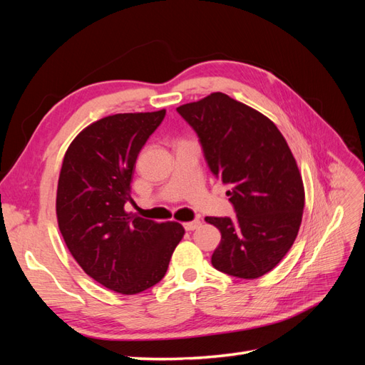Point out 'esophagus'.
Returning <instances> with one entry per match:
<instances>
[{"label": "esophagus", "mask_w": 365, "mask_h": 365, "mask_svg": "<svg viewBox=\"0 0 365 365\" xmlns=\"http://www.w3.org/2000/svg\"><path fill=\"white\" fill-rule=\"evenodd\" d=\"M200 225H201V220H200V219L190 220V222H184V228H185L187 231H193V230H196Z\"/></svg>", "instance_id": "34e87169"}]
</instances>
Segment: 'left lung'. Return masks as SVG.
Listing matches in <instances>:
<instances>
[{"mask_svg":"<svg viewBox=\"0 0 365 365\" xmlns=\"http://www.w3.org/2000/svg\"><path fill=\"white\" fill-rule=\"evenodd\" d=\"M176 111L200 137L210 170L230 187L236 217L205 220L220 231L212 264L239 279L277 267L302 225L304 187L282 132L256 109L212 93Z\"/></svg>","mask_w":365,"mask_h":365,"instance_id":"8db88e82","label":"left lung"}]
</instances>
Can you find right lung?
Masks as SVG:
<instances>
[{
    "mask_svg": "<svg viewBox=\"0 0 365 365\" xmlns=\"http://www.w3.org/2000/svg\"><path fill=\"white\" fill-rule=\"evenodd\" d=\"M165 115L128 113L86 126L65 152L56 216L71 256L91 279L120 294L157 284L184 236L178 222H153L125 212L141 148Z\"/></svg>",
    "mask_w": 365,
    "mask_h": 365,
    "instance_id": "1",
    "label": "right lung"
}]
</instances>
